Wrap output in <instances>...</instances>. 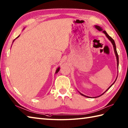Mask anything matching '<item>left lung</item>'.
<instances>
[{
	"mask_svg": "<svg viewBox=\"0 0 128 128\" xmlns=\"http://www.w3.org/2000/svg\"><path fill=\"white\" fill-rule=\"evenodd\" d=\"M95 28H96L97 30H98V31H102L103 32V33H104L105 34H106V36H107V38H108V39H109V40H110V41L111 42H112V44H113V48H114V52H115V54H116V60H117V66H118H118H119V58H118V53H117V51H116V44H115V42H114V40L112 38V37H111L110 36H109V35H108V34L107 33V32H106V31H104V30H102V28H100V26H95ZM115 81H114V83L115 82ZM114 83L112 84V85H111V86H110V87H109V88H108L107 90H106L104 92V93H103V94H102L101 95H102V94H104V93H105V92H106V91H107V90H108V89H109L110 88V87L111 86H112L113 85V84H114ZM81 95H82V96H85V97H88V96H85V95H84V94H80ZM101 95H100V96H101Z\"/></svg>",
	"mask_w": 128,
	"mask_h": 128,
	"instance_id": "1",
	"label": "left lung"
}]
</instances>
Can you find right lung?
I'll list each match as a JSON object with an SVG mask.
<instances>
[{
  "instance_id": "1",
  "label": "right lung",
  "mask_w": 128,
  "mask_h": 128,
  "mask_svg": "<svg viewBox=\"0 0 128 128\" xmlns=\"http://www.w3.org/2000/svg\"><path fill=\"white\" fill-rule=\"evenodd\" d=\"M18 37H19V36H18V37H16V38H18ZM14 40H13V42H14ZM59 69H59V68H58V69H57V70H56V73H58V72L59 71Z\"/></svg>"
}]
</instances>
